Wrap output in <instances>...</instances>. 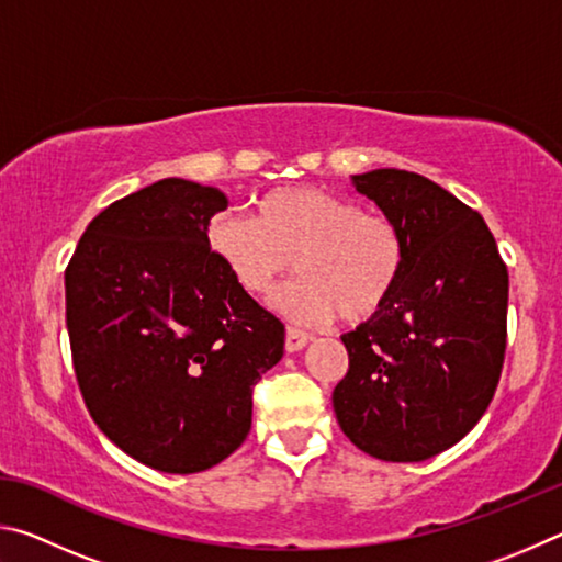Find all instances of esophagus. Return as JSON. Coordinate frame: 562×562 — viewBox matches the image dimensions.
Returning <instances> with one entry per match:
<instances>
[{"instance_id": "esophagus-1", "label": "esophagus", "mask_w": 562, "mask_h": 562, "mask_svg": "<svg viewBox=\"0 0 562 562\" xmlns=\"http://www.w3.org/2000/svg\"><path fill=\"white\" fill-rule=\"evenodd\" d=\"M307 341H310L307 331H302L297 327H288V331H284V349L288 351H300L307 347Z\"/></svg>"}]
</instances>
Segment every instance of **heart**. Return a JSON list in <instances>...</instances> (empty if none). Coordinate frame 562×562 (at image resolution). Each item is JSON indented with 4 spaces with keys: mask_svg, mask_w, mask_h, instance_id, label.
I'll return each mask as SVG.
<instances>
[{
    "mask_svg": "<svg viewBox=\"0 0 562 562\" xmlns=\"http://www.w3.org/2000/svg\"><path fill=\"white\" fill-rule=\"evenodd\" d=\"M207 240L252 297L270 294L294 260L302 278L274 294L272 307L297 325L374 317L406 262L404 233L392 215L361 211L351 198L312 186L268 190L255 201L252 217H215Z\"/></svg>",
    "mask_w": 562,
    "mask_h": 562,
    "instance_id": "b5f03b06",
    "label": "heart"
}]
</instances>
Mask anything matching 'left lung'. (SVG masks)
<instances>
[{
	"mask_svg": "<svg viewBox=\"0 0 562 562\" xmlns=\"http://www.w3.org/2000/svg\"><path fill=\"white\" fill-rule=\"evenodd\" d=\"M406 240L389 302L341 335L349 369L331 406L347 439L394 463L451 449L486 414L506 355L508 270L483 217L398 168L351 176Z\"/></svg>",
	"mask_w": 562,
	"mask_h": 562,
	"instance_id": "1",
	"label": "left lung"
}]
</instances>
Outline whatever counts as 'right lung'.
<instances>
[{
    "instance_id": "obj_1",
    "label": "right lung",
    "mask_w": 562,
    "mask_h": 562,
    "mask_svg": "<svg viewBox=\"0 0 562 562\" xmlns=\"http://www.w3.org/2000/svg\"><path fill=\"white\" fill-rule=\"evenodd\" d=\"M223 190L164 178L89 223L64 272L66 329L99 429L138 463L198 473L252 426V386L284 325L233 282L207 240Z\"/></svg>"
}]
</instances>
